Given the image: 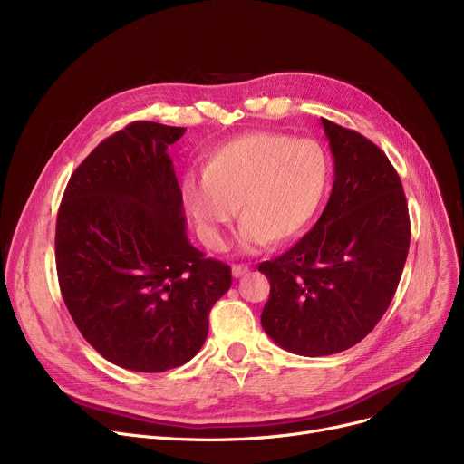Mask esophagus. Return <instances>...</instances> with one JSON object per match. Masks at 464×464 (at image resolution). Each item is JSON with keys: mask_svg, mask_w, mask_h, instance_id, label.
<instances>
[{"mask_svg": "<svg viewBox=\"0 0 464 464\" xmlns=\"http://www.w3.org/2000/svg\"><path fill=\"white\" fill-rule=\"evenodd\" d=\"M248 271H250V266L245 265V263H237V265H233V269H231V273H233L235 278L245 276Z\"/></svg>", "mask_w": 464, "mask_h": 464, "instance_id": "1", "label": "esophagus"}]
</instances>
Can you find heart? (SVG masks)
<instances>
[{
    "label": "heart",
    "instance_id": "obj_1",
    "mask_svg": "<svg viewBox=\"0 0 464 464\" xmlns=\"http://www.w3.org/2000/svg\"><path fill=\"white\" fill-rule=\"evenodd\" d=\"M333 165L314 139L278 131L238 135L208 156L203 182L186 179L184 201L212 250L224 248V227L238 216L240 248L256 252L297 238L318 214Z\"/></svg>",
    "mask_w": 464,
    "mask_h": 464
}]
</instances>
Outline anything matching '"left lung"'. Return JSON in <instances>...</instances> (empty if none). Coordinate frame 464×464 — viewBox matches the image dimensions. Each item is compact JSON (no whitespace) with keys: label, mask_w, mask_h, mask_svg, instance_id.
<instances>
[{"label":"left lung","mask_w":464,"mask_h":464,"mask_svg":"<svg viewBox=\"0 0 464 464\" xmlns=\"http://www.w3.org/2000/svg\"><path fill=\"white\" fill-rule=\"evenodd\" d=\"M334 182L315 226L259 271L271 282L261 325L297 355L344 352L367 336L393 301L410 216L395 167L361 133L322 118Z\"/></svg>","instance_id":"8db88e82"}]
</instances>
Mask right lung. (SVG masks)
Masks as SVG:
<instances>
[{
	"instance_id": "1",
	"label": "right lung",
	"mask_w": 464,
	"mask_h": 464,
	"mask_svg": "<svg viewBox=\"0 0 464 464\" xmlns=\"http://www.w3.org/2000/svg\"><path fill=\"white\" fill-rule=\"evenodd\" d=\"M186 128L133 121L71 175L56 219V271L81 334L107 361L165 372L205 344L208 314L231 287L229 265L186 235L167 149Z\"/></svg>"
}]
</instances>
